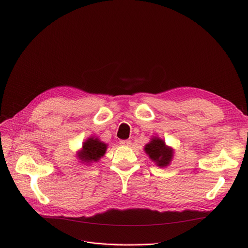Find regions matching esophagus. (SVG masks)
<instances>
[{
  "mask_svg": "<svg viewBox=\"0 0 248 248\" xmlns=\"http://www.w3.org/2000/svg\"><path fill=\"white\" fill-rule=\"evenodd\" d=\"M120 145H121V146L129 147V146L132 145V141L128 140H120Z\"/></svg>",
  "mask_w": 248,
  "mask_h": 248,
  "instance_id": "esophagus-1",
  "label": "esophagus"
}]
</instances>
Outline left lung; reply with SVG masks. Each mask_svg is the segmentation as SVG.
<instances>
[{
    "label": "left lung",
    "instance_id": "obj_1",
    "mask_svg": "<svg viewBox=\"0 0 248 248\" xmlns=\"http://www.w3.org/2000/svg\"><path fill=\"white\" fill-rule=\"evenodd\" d=\"M152 162L160 168L170 166L174 158V149L166 145V141L159 137H152L151 140L144 148Z\"/></svg>",
    "mask_w": 248,
    "mask_h": 248
}]
</instances>
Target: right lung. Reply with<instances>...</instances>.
I'll return each instance as SVG.
<instances>
[{"mask_svg": "<svg viewBox=\"0 0 248 248\" xmlns=\"http://www.w3.org/2000/svg\"><path fill=\"white\" fill-rule=\"evenodd\" d=\"M108 150V144L103 142L96 137H89L86 139L79 151H77L76 157L81 164L91 165L97 163Z\"/></svg>", "mask_w": 248, "mask_h": 248, "instance_id": "right-lung-1", "label": "right lung"}]
</instances>
